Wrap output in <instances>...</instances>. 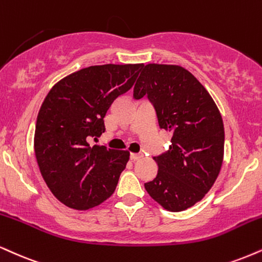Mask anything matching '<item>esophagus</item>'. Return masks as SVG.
Masks as SVG:
<instances>
[{
    "label": "esophagus",
    "mask_w": 262,
    "mask_h": 262,
    "mask_svg": "<svg viewBox=\"0 0 262 262\" xmlns=\"http://www.w3.org/2000/svg\"><path fill=\"white\" fill-rule=\"evenodd\" d=\"M143 155L141 154H130V160L132 161H137V160H140Z\"/></svg>",
    "instance_id": "esophagus-1"
}]
</instances>
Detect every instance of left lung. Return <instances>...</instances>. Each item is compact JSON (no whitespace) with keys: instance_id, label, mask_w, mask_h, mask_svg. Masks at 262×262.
Segmentation results:
<instances>
[{"instance_id":"8db88e82","label":"left lung","mask_w":262,"mask_h":262,"mask_svg":"<svg viewBox=\"0 0 262 262\" xmlns=\"http://www.w3.org/2000/svg\"><path fill=\"white\" fill-rule=\"evenodd\" d=\"M145 95L160 128L172 133L169 149L154 157L159 171L145 189L166 210H187L215 183L223 160L225 128L212 97L190 72L179 66H145L133 96Z\"/></svg>"}]
</instances>
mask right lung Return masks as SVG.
I'll use <instances>...</instances> for the list:
<instances>
[{
	"instance_id": "add662e5",
	"label": "right lung",
	"mask_w": 262,
	"mask_h": 262,
	"mask_svg": "<svg viewBox=\"0 0 262 262\" xmlns=\"http://www.w3.org/2000/svg\"><path fill=\"white\" fill-rule=\"evenodd\" d=\"M144 64L91 66L63 78L37 115L34 150L43 181L57 199L88 210L108 199L129 160L128 151L93 147L105 133L107 111L132 89Z\"/></svg>"
}]
</instances>
